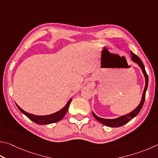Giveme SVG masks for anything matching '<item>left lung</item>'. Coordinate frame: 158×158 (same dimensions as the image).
<instances>
[{
    "label": "left lung",
    "instance_id": "1",
    "mask_svg": "<svg viewBox=\"0 0 158 158\" xmlns=\"http://www.w3.org/2000/svg\"><path fill=\"white\" fill-rule=\"evenodd\" d=\"M131 55L132 61H133L134 63H135V64H137L139 65V68H141L142 73H143V74H144V78H145V86H144V91H143V93H142L141 101H140V103L139 104V105L137 106L135 108L133 111H131V113L126 114H124V115H122L121 117H117V118H115V119L102 118V117L97 116L96 114L93 113V112H92V113H93L94 117L97 120V121L101 122L102 124H104L106 126H108V127H122V126H123V125L126 124L127 123L130 122L132 119H133L135 117L137 116V114H138L139 111L141 110L143 105H144V100H145V94H146V92H147V90L148 84V77L147 73H146L144 65V64H143V63L141 61V59H140L139 57L136 55V54H135L133 52H131Z\"/></svg>",
    "mask_w": 158,
    "mask_h": 158
}]
</instances>
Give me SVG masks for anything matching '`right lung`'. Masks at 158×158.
<instances>
[{
	"label": "right lung",
	"mask_w": 158,
	"mask_h": 158,
	"mask_svg": "<svg viewBox=\"0 0 158 158\" xmlns=\"http://www.w3.org/2000/svg\"><path fill=\"white\" fill-rule=\"evenodd\" d=\"M72 98L68 100L67 104H65L64 108H62L61 110L56 112V113L48 114V115H36V114H33L27 113V112L25 111L24 110L19 106L18 104H16V106L19 109V110L23 114H24L25 116H27L31 121L36 123L37 124L39 125H44V124H52V123H55L57 122H59L64 118V116L66 114L67 111L69 108V106L72 102Z\"/></svg>",
	"instance_id": "add662e5"
}]
</instances>
